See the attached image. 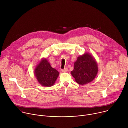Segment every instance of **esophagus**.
Masks as SVG:
<instances>
[{
	"instance_id": "1",
	"label": "esophagus",
	"mask_w": 128,
	"mask_h": 128,
	"mask_svg": "<svg viewBox=\"0 0 128 128\" xmlns=\"http://www.w3.org/2000/svg\"><path fill=\"white\" fill-rule=\"evenodd\" d=\"M67 70H68L67 68H65L64 69H62V70H61V71H62V72H67Z\"/></svg>"
}]
</instances>
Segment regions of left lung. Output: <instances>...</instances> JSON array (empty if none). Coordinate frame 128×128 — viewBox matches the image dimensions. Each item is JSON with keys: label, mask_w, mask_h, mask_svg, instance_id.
Instances as JSON below:
<instances>
[{"label": "left lung", "mask_w": 128, "mask_h": 128, "mask_svg": "<svg viewBox=\"0 0 128 128\" xmlns=\"http://www.w3.org/2000/svg\"><path fill=\"white\" fill-rule=\"evenodd\" d=\"M98 71V65L95 59L90 54L85 53L78 58L71 74L76 82L82 85L93 81Z\"/></svg>", "instance_id": "1"}]
</instances>
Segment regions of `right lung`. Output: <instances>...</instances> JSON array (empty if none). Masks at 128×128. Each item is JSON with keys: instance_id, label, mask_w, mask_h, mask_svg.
Returning <instances> with one entry per match:
<instances>
[{"instance_id": "right-lung-1", "label": "right lung", "mask_w": 128, "mask_h": 128, "mask_svg": "<svg viewBox=\"0 0 128 128\" xmlns=\"http://www.w3.org/2000/svg\"><path fill=\"white\" fill-rule=\"evenodd\" d=\"M34 73L38 82L44 86H52L59 75V72L52 67L46 59H42L38 64Z\"/></svg>"}]
</instances>
